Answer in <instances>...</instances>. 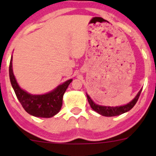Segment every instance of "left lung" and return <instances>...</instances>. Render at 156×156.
<instances>
[{"label": "left lung", "instance_id": "obj_1", "mask_svg": "<svg viewBox=\"0 0 156 156\" xmlns=\"http://www.w3.org/2000/svg\"><path fill=\"white\" fill-rule=\"evenodd\" d=\"M142 91V89L138 92L137 95L135 97V98L133 99L132 101H130V103H127V105L122 106H115V107H111V106H100V105H97L96 103H94L93 102V100H91L90 97L87 94V100L88 103H89L90 107L93 108L95 112H97L99 114L102 115L103 116H106V117H112V116H117L119 115H122L123 113L127 112L130 111L133 106H135V104L137 102L138 99H139L140 95V93Z\"/></svg>", "mask_w": 156, "mask_h": 156}]
</instances>
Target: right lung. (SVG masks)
Listing matches in <instances>:
<instances>
[{
    "mask_svg": "<svg viewBox=\"0 0 156 156\" xmlns=\"http://www.w3.org/2000/svg\"><path fill=\"white\" fill-rule=\"evenodd\" d=\"M11 57L9 74L12 87L13 88L17 99L23 108L28 113L35 117L51 118L57 114L62 105V97L64 93L72 79H69L63 84L58 86L51 92L42 95H32L20 88L16 80L12 69Z\"/></svg>",
    "mask_w": 156,
    "mask_h": 156,
    "instance_id": "1",
    "label": "right lung"
}]
</instances>
